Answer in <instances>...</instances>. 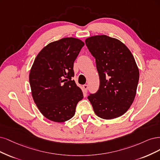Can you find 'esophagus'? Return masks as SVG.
<instances>
[{"mask_svg":"<svg viewBox=\"0 0 160 160\" xmlns=\"http://www.w3.org/2000/svg\"><path fill=\"white\" fill-rule=\"evenodd\" d=\"M88 88V85H86V84H85V85H84L83 86H82V88H83V90H84V91L85 92H87Z\"/></svg>","mask_w":160,"mask_h":160,"instance_id":"34e87169","label":"esophagus"}]
</instances>
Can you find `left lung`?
<instances>
[{
    "label": "left lung",
    "instance_id": "1",
    "mask_svg": "<svg viewBox=\"0 0 160 160\" xmlns=\"http://www.w3.org/2000/svg\"><path fill=\"white\" fill-rule=\"evenodd\" d=\"M96 59L100 78L99 89L88 98L95 114L105 120L124 114L134 100L139 70L127 46L116 38L97 35L86 39Z\"/></svg>",
    "mask_w": 160,
    "mask_h": 160
}]
</instances>
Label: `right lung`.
Segmentation results:
<instances>
[{
  "instance_id": "add662e5",
  "label": "right lung",
  "mask_w": 160,
  "mask_h": 160,
  "mask_svg": "<svg viewBox=\"0 0 160 160\" xmlns=\"http://www.w3.org/2000/svg\"><path fill=\"white\" fill-rule=\"evenodd\" d=\"M84 46L75 38L48 44L36 57L29 74L33 100L47 119L64 122L75 114L83 93L75 81L74 62Z\"/></svg>"
}]
</instances>
